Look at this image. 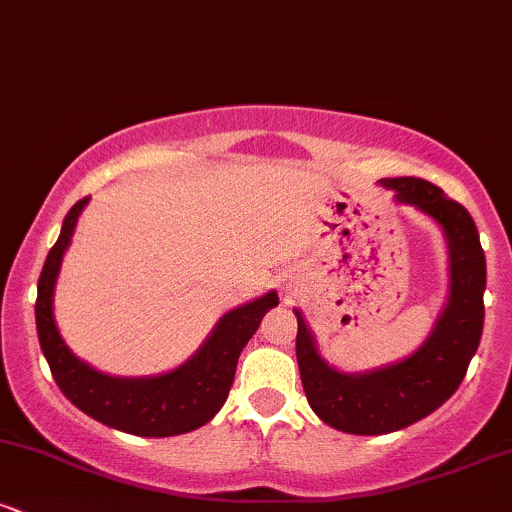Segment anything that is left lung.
Masks as SVG:
<instances>
[{"label": "left lung", "instance_id": "8db88e82", "mask_svg": "<svg viewBox=\"0 0 512 512\" xmlns=\"http://www.w3.org/2000/svg\"><path fill=\"white\" fill-rule=\"evenodd\" d=\"M395 199L443 228L450 255V296L431 337L404 361L366 373H339L317 351L313 332L296 310V358L305 397L327 426L354 436L407 428L448 402L460 387L484 330L486 257L469 211L433 182L385 178Z\"/></svg>", "mask_w": 512, "mask_h": 512}]
</instances>
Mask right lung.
<instances>
[{"label": "right lung", "instance_id": "right-lung-1", "mask_svg": "<svg viewBox=\"0 0 512 512\" xmlns=\"http://www.w3.org/2000/svg\"><path fill=\"white\" fill-rule=\"evenodd\" d=\"M86 202L88 197L79 199L64 216L60 238L50 248L38 279L35 325L52 378L76 409L117 431L144 438H168L195 431L214 419L223 407L236 378L240 351L257 332L269 308L279 305V296L269 291L257 301L228 310L197 354L170 373L151 378L105 375L69 351L52 317V296L64 250L72 243L74 226Z\"/></svg>", "mask_w": 512, "mask_h": 512}]
</instances>
